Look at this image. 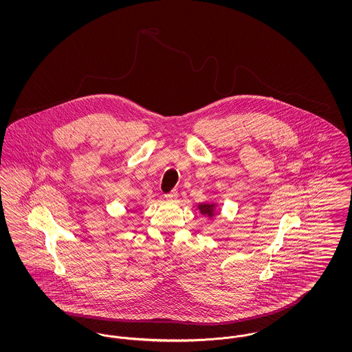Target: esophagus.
<instances>
[{"label": "esophagus", "instance_id": "34e87169", "mask_svg": "<svg viewBox=\"0 0 352 352\" xmlns=\"http://www.w3.org/2000/svg\"><path fill=\"white\" fill-rule=\"evenodd\" d=\"M165 198L168 199V201H175L177 198H178V191L174 188V190H171L170 192L168 194H165Z\"/></svg>", "mask_w": 352, "mask_h": 352}]
</instances>
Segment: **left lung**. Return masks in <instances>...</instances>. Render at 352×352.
I'll return each instance as SVG.
<instances>
[{
	"label": "left lung",
	"mask_w": 352,
	"mask_h": 352,
	"mask_svg": "<svg viewBox=\"0 0 352 352\" xmlns=\"http://www.w3.org/2000/svg\"><path fill=\"white\" fill-rule=\"evenodd\" d=\"M199 210L203 215H212V206L210 204H201Z\"/></svg>",
	"instance_id": "1"
}]
</instances>
